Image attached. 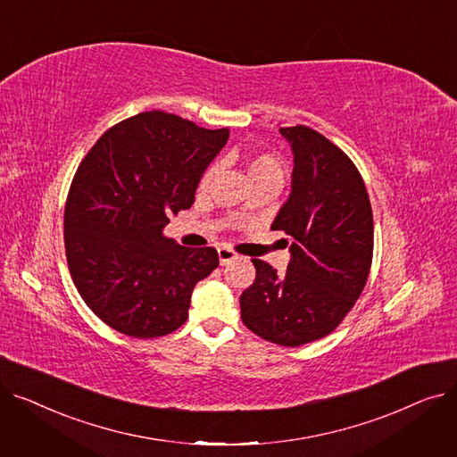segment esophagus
<instances>
[{"label": "esophagus", "mask_w": 457, "mask_h": 457, "mask_svg": "<svg viewBox=\"0 0 457 457\" xmlns=\"http://www.w3.org/2000/svg\"><path fill=\"white\" fill-rule=\"evenodd\" d=\"M238 255H237V252H233L231 248H219V259H220V265L224 267V265H229L231 261H235Z\"/></svg>", "instance_id": "1"}]
</instances>
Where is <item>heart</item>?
I'll use <instances>...</instances> for the list:
<instances>
[{
    "label": "heart",
    "instance_id": "b5f03b06",
    "mask_svg": "<svg viewBox=\"0 0 457 457\" xmlns=\"http://www.w3.org/2000/svg\"><path fill=\"white\" fill-rule=\"evenodd\" d=\"M214 174H216V164H209L198 181V190H205L211 179L214 178ZM248 176L252 183H261V181L283 183V178H285L283 161L274 154H257L248 162Z\"/></svg>",
    "mask_w": 457,
    "mask_h": 457
}]
</instances>
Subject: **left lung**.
I'll list each match as a JSON object with an SVG mask.
<instances>
[{"instance_id": "obj_1", "label": "left lung", "mask_w": 457, "mask_h": 457, "mask_svg": "<svg viewBox=\"0 0 457 457\" xmlns=\"http://www.w3.org/2000/svg\"><path fill=\"white\" fill-rule=\"evenodd\" d=\"M279 133L291 142L295 168L272 229L291 237V262L278 276L252 259L255 279L241 295V319L265 341L295 348L329 335L361 296L374 222L363 178L341 148L307 126Z\"/></svg>"}]
</instances>
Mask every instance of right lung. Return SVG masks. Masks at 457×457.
<instances>
[{"instance_id": "obj_1", "label": "right lung", "mask_w": 457, "mask_h": 457, "mask_svg": "<svg viewBox=\"0 0 457 457\" xmlns=\"http://www.w3.org/2000/svg\"><path fill=\"white\" fill-rule=\"evenodd\" d=\"M228 137V128L146 111L109 128L78 166L64 205L66 261L85 303L112 329L154 339L188 319L192 289L219 253L179 246L162 228L195 204Z\"/></svg>"}]
</instances>
